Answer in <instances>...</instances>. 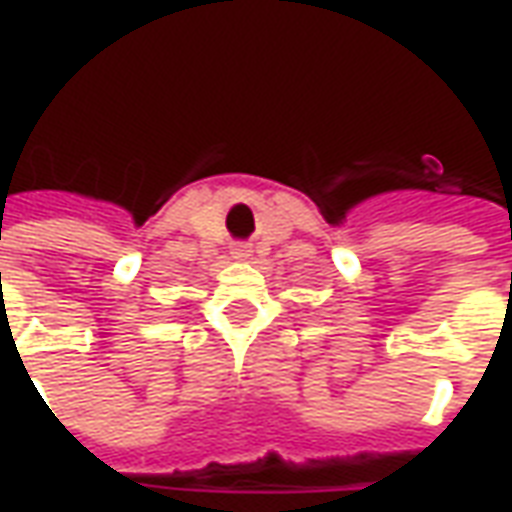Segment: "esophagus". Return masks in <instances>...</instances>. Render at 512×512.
<instances>
[{
  "instance_id": "34e87169",
  "label": "esophagus",
  "mask_w": 512,
  "mask_h": 512,
  "mask_svg": "<svg viewBox=\"0 0 512 512\" xmlns=\"http://www.w3.org/2000/svg\"><path fill=\"white\" fill-rule=\"evenodd\" d=\"M230 255L235 257V260H249V255H252V249L246 244H235L233 249H230Z\"/></svg>"
}]
</instances>
